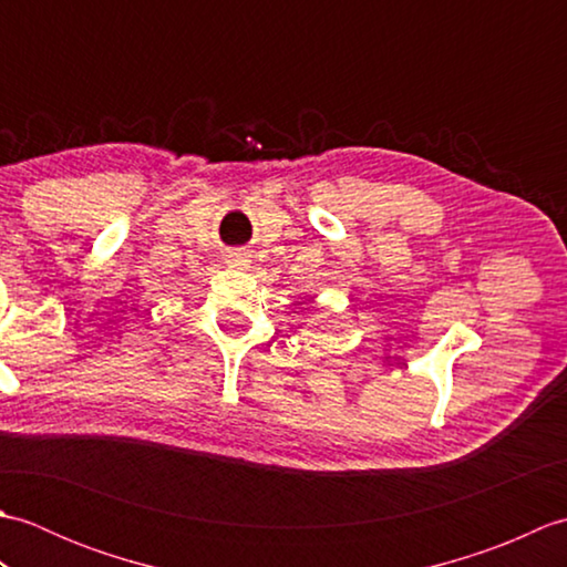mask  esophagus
<instances>
[{
  "label": "esophagus",
  "mask_w": 567,
  "mask_h": 567,
  "mask_svg": "<svg viewBox=\"0 0 567 567\" xmlns=\"http://www.w3.org/2000/svg\"><path fill=\"white\" fill-rule=\"evenodd\" d=\"M250 260L246 258V256H240V252H234V256H228V265H231V268H246Z\"/></svg>",
  "instance_id": "34e87169"
}]
</instances>
